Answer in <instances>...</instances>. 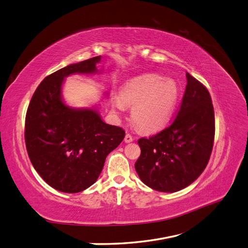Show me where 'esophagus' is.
<instances>
[{
  "label": "esophagus",
  "instance_id": "1",
  "mask_svg": "<svg viewBox=\"0 0 248 248\" xmlns=\"http://www.w3.org/2000/svg\"><path fill=\"white\" fill-rule=\"evenodd\" d=\"M133 140L132 137L130 136V134H126L125 138H124V141L126 142V144H128V142H131Z\"/></svg>",
  "mask_w": 248,
  "mask_h": 248
}]
</instances>
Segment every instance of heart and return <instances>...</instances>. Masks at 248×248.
Masks as SVG:
<instances>
[{"label":"heart","mask_w":248,"mask_h":248,"mask_svg":"<svg viewBox=\"0 0 248 248\" xmlns=\"http://www.w3.org/2000/svg\"><path fill=\"white\" fill-rule=\"evenodd\" d=\"M180 97L181 90L175 79L144 74L125 82L119 96L111 99V108L121 115L125 106L132 107L134 124L145 132H155L170 121Z\"/></svg>","instance_id":"1"}]
</instances>
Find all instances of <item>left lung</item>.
Segmentation results:
<instances>
[{
    "mask_svg": "<svg viewBox=\"0 0 248 248\" xmlns=\"http://www.w3.org/2000/svg\"><path fill=\"white\" fill-rule=\"evenodd\" d=\"M187 85L172 124L149 139L139 140L140 156L134 168L150 188L176 192L204 171L212 152L215 119L208 90L186 72Z\"/></svg>",
    "mask_w": 248,
    "mask_h": 248,
    "instance_id": "obj_1",
    "label": "left lung"
}]
</instances>
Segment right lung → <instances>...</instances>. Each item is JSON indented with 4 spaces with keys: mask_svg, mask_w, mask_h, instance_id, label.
I'll return each instance as SVG.
<instances>
[{
    "mask_svg": "<svg viewBox=\"0 0 248 248\" xmlns=\"http://www.w3.org/2000/svg\"><path fill=\"white\" fill-rule=\"evenodd\" d=\"M100 61L101 56L95 57L46 77L28 108L25 139L30 160L44 181L59 191L77 193L93 185L107 156L125 137L122 128L103 121L96 107L73 108L64 100L65 78L100 74L102 70L96 67Z\"/></svg>",
    "mask_w": 248,
    "mask_h": 248,
    "instance_id": "obj_1",
    "label": "right lung"
}]
</instances>
